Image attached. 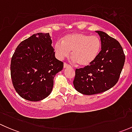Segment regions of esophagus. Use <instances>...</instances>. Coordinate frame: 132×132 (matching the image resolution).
I'll use <instances>...</instances> for the list:
<instances>
[{
	"label": "esophagus",
	"instance_id": "obj_1",
	"mask_svg": "<svg viewBox=\"0 0 132 132\" xmlns=\"http://www.w3.org/2000/svg\"><path fill=\"white\" fill-rule=\"evenodd\" d=\"M70 66L69 64H66V62H64V68H70Z\"/></svg>",
	"mask_w": 132,
	"mask_h": 132
}]
</instances>
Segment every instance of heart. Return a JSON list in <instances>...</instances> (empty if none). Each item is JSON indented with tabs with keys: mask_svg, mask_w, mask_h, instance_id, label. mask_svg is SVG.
Masks as SVG:
<instances>
[{
	"mask_svg": "<svg viewBox=\"0 0 132 132\" xmlns=\"http://www.w3.org/2000/svg\"><path fill=\"white\" fill-rule=\"evenodd\" d=\"M102 43L98 37L83 33H72L57 41L54 46L55 54L59 59L67 57L71 51V57L80 66L91 65L99 55Z\"/></svg>",
	"mask_w": 132,
	"mask_h": 132,
	"instance_id": "b5f03b06",
	"label": "heart"
}]
</instances>
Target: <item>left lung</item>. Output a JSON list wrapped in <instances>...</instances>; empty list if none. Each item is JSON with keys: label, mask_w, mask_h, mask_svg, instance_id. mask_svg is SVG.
Returning <instances> with one entry per match:
<instances>
[{"label": "left lung", "mask_w": 132, "mask_h": 132, "mask_svg": "<svg viewBox=\"0 0 132 132\" xmlns=\"http://www.w3.org/2000/svg\"><path fill=\"white\" fill-rule=\"evenodd\" d=\"M96 32L100 37L102 50L91 65L76 69L73 80L75 89L86 95L103 93L114 87L125 61L120 43L104 32Z\"/></svg>", "instance_id": "left-lung-1"}]
</instances>
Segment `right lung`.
Returning <instances> with one entry per match:
<instances>
[{
  "label": "right lung",
  "mask_w": 132,
  "mask_h": 132,
  "mask_svg": "<svg viewBox=\"0 0 132 132\" xmlns=\"http://www.w3.org/2000/svg\"><path fill=\"white\" fill-rule=\"evenodd\" d=\"M49 33L33 34L22 41L11 61V76L16 91L23 99L42 100L50 95L54 78L63 68L55 57Z\"/></svg>",
  "instance_id": "1"
}]
</instances>
